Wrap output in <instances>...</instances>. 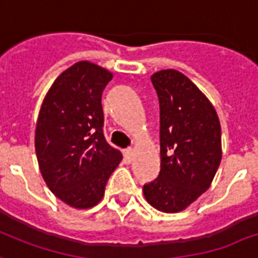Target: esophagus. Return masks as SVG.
Here are the masks:
<instances>
[{
  "label": "esophagus",
  "instance_id": "esophagus-1",
  "mask_svg": "<svg viewBox=\"0 0 258 258\" xmlns=\"http://www.w3.org/2000/svg\"><path fill=\"white\" fill-rule=\"evenodd\" d=\"M131 161H133V150L127 149V150H124V162L125 164H130Z\"/></svg>",
  "mask_w": 258,
  "mask_h": 258
}]
</instances>
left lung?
Segmentation results:
<instances>
[{"label":"left lung","instance_id":"left-lung-1","mask_svg":"<svg viewBox=\"0 0 258 258\" xmlns=\"http://www.w3.org/2000/svg\"><path fill=\"white\" fill-rule=\"evenodd\" d=\"M160 101L161 170L143 185L158 211L180 212L210 188L222 160L221 123L206 94L174 69L151 76Z\"/></svg>","mask_w":258,"mask_h":258}]
</instances>
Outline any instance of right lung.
I'll return each instance as SVG.
<instances>
[{"instance_id":"add662e5","label":"right lung","mask_w":258,"mask_h":258,"mask_svg":"<svg viewBox=\"0 0 258 258\" xmlns=\"http://www.w3.org/2000/svg\"><path fill=\"white\" fill-rule=\"evenodd\" d=\"M113 74L88 60L77 62L54 81L43 100L35 130L37 164L47 186L77 210L103 199L121 153L103 134L101 94Z\"/></svg>"}]
</instances>
